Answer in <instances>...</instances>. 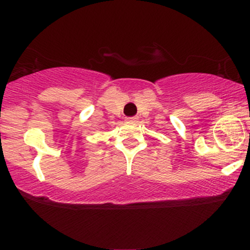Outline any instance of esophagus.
Masks as SVG:
<instances>
[{
	"mask_svg": "<svg viewBox=\"0 0 250 250\" xmlns=\"http://www.w3.org/2000/svg\"><path fill=\"white\" fill-rule=\"evenodd\" d=\"M137 117L136 116H134V117H127V119H125V121L127 122H133V123H135V122H137Z\"/></svg>",
	"mask_w": 250,
	"mask_h": 250,
	"instance_id": "esophagus-1",
	"label": "esophagus"
}]
</instances>
